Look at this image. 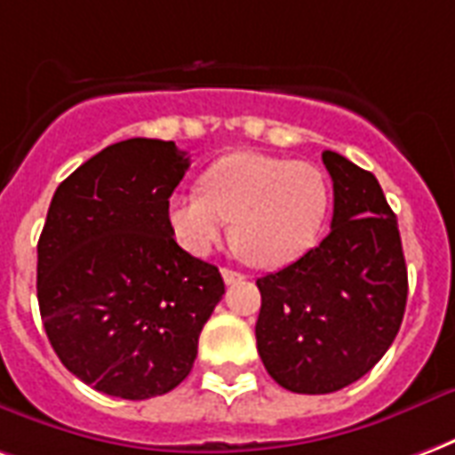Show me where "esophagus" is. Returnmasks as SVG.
Wrapping results in <instances>:
<instances>
[{
    "mask_svg": "<svg viewBox=\"0 0 455 455\" xmlns=\"http://www.w3.org/2000/svg\"><path fill=\"white\" fill-rule=\"evenodd\" d=\"M221 277H224V282H227V284H236V282H243L245 275H241V272H236V270H231V267H224V270H221Z\"/></svg>",
    "mask_w": 455,
    "mask_h": 455,
    "instance_id": "1",
    "label": "esophagus"
}]
</instances>
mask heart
I'll return each instance as SVG.
<instances>
[{
	"label": "heart",
	"instance_id": "1",
	"mask_svg": "<svg viewBox=\"0 0 455 455\" xmlns=\"http://www.w3.org/2000/svg\"><path fill=\"white\" fill-rule=\"evenodd\" d=\"M331 183L311 161L238 151L212 164L200 190L171 195V236L190 255H210L228 231L258 267H282L304 255L321 234Z\"/></svg>",
	"mask_w": 455,
	"mask_h": 455
}]
</instances>
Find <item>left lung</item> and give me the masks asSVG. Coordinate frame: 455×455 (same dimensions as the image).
<instances>
[{"mask_svg": "<svg viewBox=\"0 0 455 455\" xmlns=\"http://www.w3.org/2000/svg\"><path fill=\"white\" fill-rule=\"evenodd\" d=\"M332 178L328 236L258 279V355L291 393H335L359 381L398 335L407 267L398 219L373 173L323 151Z\"/></svg>", "mask_w": 455, "mask_h": 455, "instance_id": "8db88e82", "label": "left lung"}]
</instances>
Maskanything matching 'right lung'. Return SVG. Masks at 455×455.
Segmentation results:
<instances>
[{
  "label": "right lung",
  "mask_w": 455,
  "mask_h": 455,
  "mask_svg": "<svg viewBox=\"0 0 455 455\" xmlns=\"http://www.w3.org/2000/svg\"><path fill=\"white\" fill-rule=\"evenodd\" d=\"M190 159L173 142L110 144L60 183L38 241V306L52 349L106 395L147 400L190 373L224 294L171 236L168 197Z\"/></svg>",
  "instance_id": "right-lung-1"
}]
</instances>
